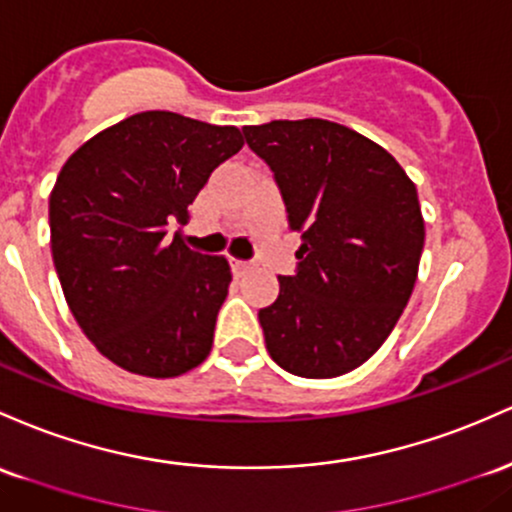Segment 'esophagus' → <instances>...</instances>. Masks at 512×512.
<instances>
[{
    "label": "esophagus",
    "mask_w": 512,
    "mask_h": 512,
    "mask_svg": "<svg viewBox=\"0 0 512 512\" xmlns=\"http://www.w3.org/2000/svg\"><path fill=\"white\" fill-rule=\"evenodd\" d=\"M251 263L249 261H241V258H232V268L237 273H241V271H246V268H249Z\"/></svg>",
    "instance_id": "34e87169"
}]
</instances>
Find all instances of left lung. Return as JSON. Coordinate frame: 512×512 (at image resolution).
<instances>
[{
    "label": "left lung",
    "instance_id": "8db88e82",
    "mask_svg": "<svg viewBox=\"0 0 512 512\" xmlns=\"http://www.w3.org/2000/svg\"><path fill=\"white\" fill-rule=\"evenodd\" d=\"M273 171L295 275L258 312L271 358L309 380L346 375L387 341L416 285L426 227L413 181L377 142L321 118L246 125Z\"/></svg>",
    "mask_w": 512,
    "mask_h": 512
}]
</instances>
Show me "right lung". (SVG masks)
Returning <instances> with one entry per match:
<instances>
[{"label": "right lung", "instance_id": "obj_1", "mask_svg": "<svg viewBox=\"0 0 512 512\" xmlns=\"http://www.w3.org/2000/svg\"><path fill=\"white\" fill-rule=\"evenodd\" d=\"M244 147L234 125L145 111L67 159L50 193V246L74 319L111 363L179 377L208 358L232 271L188 249V205Z\"/></svg>", "mask_w": 512, "mask_h": 512}]
</instances>
